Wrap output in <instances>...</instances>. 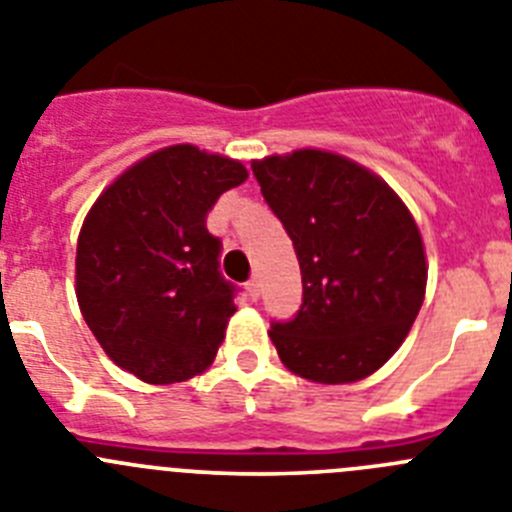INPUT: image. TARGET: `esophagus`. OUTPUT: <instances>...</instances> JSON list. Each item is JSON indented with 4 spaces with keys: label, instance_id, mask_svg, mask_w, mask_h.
<instances>
[{
    "label": "esophagus",
    "instance_id": "1",
    "mask_svg": "<svg viewBox=\"0 0 512 512\" xmlns=\"http://www.w3.org/2000/svg\"><path fill=\"white\" fill-rule=\"evenodd\" d=\"M245 288H247V296L252 298V301H257V298H260V280L257 278H250L245 283Z\"/></svg>",
    "mask_w": 512,
    "mask_h": 512
}]
</instances>
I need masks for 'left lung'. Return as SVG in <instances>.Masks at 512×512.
Masks as SVG:
<instances>
[{"label":"left lung","mask_w":512,"mask_h":512,"mask_svg":"<svg viewBox=\"0 0 512 512\" xmlns=\"http://www.w3.org/2000/svg\"><path fill=\"white\" fill-rule=\"evenodd\" d=\"M252 173L301 265V308L270 324L283 365L326 385L372 375L403 344L426 293L411 211L375 173L334 153L273 155Z\"/></svg>","instance_id":"left-lung-1"}]
</instances>
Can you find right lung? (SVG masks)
Returning <instances> with one entry per match:
<instances>
[{"mask_svg":"<svg viewBox=\"0 0 512 512\" xmlns=\"http://www.w3.org/2000/svg\"><path fill=\"white\" fill-rule=\"evenodd\" d=\"M245 165L173 145L132 165L101 193L76 250V296L96 342L153 385L214 362L237 285L219 270L222 239L206 216Z\"/></svg>","mask_w":512,"mask_h":512,"instance_id":"add662e5","label":"right lung"}]
</instances>
